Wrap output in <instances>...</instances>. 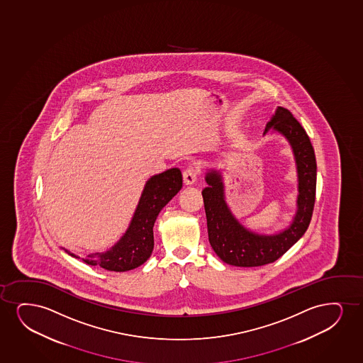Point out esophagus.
<instances>
[{
  "instance_id": "obj_1",
  "label": "esophagus",
  "mask_w": 363,
  "mask_h": 363,
  "mask_svg": "<svg viewBox=\"0 0 363 363\" xmlns=\"http://www.w3.org/2000/svg\"><path fill=\"white\" fill-rule=\"evenodd\" d=\"M200 170L195 165H190L183 172V180L185 185H193L198 179Z\"/></svg>"
}]
</instances>
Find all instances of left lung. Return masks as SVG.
<instances>
[{"label":"left lung","instance_id":"8db88e82","mask_svg":"<svg viewBox=\"0 0 363 363\" xmlns=\"http://www.w3.org/2000/svg\"><path fill=\"white\" fill-rule=\"evenodd\" d=\"M271 128L289 140L298 170V210L287 230L275 235H260L239 225L225 205L222 178L216 170L207 173L208 186L202 190L210 244L220 260L233 267H262L276 262L306 233L312 220L317 162L309 136L292 113L282 106L267 123L265 133Z\"/></svg>","mask_w":363,"mask_h":363}]
</instances>
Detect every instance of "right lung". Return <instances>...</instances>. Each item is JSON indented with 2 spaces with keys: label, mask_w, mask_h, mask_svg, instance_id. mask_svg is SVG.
<instances>
[{
  "label": "right lung",
  "mask_w": 363,
  "mask_h": 363,
  "mask_svg": "<svg viewBox=\"0 0 363 363\" xmlns=\"http://www.w3.org/2000/svg\"><path fill=\"white\" fill-rule=\"evenodd\" d=\"M182 185L183 178L178 168H172L152 177L145 186L129 230L120 239L119 243L115 244L109 252L88 255L83 262H87L88 265H99L106 270L116 272L143 265L151 257L153 250V225L157 216L162 208L179 193ZM69 255L76 257L74 254Z\"/></svg>",
  "instance_id": "1"
}]
</instances>
